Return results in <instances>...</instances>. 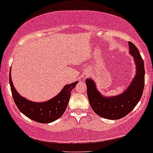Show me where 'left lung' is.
Listing matches in <instances>:
<instances>
[{
    "label": "left lung",
    "instance_id": "obj_1",
    "mask_svg": "<svg viewBox=\"0 0 153 153\" xmlns=\"http://www.w3.org/2000/svg\"><path fill=\"white\" fill-rule=\"evenodd\" d=\"M130 54L136 66V74L128 89L117 96L105 98L96 89V84L87 79L88 97L90 106L98 115L109 120H118L128 114L142 98L144 85V64L137 47L128 42Z\"/></svg>",
    "mask_w": 153,
    "mask_h": 153
}]
</instances>
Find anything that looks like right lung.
<instances>
[{
    "instance_id": "1",
    "label": "right lung",
    "mask_w": 153,
    "mask_h": 153,
    "mask_svg": "<svg viewBox=\"0 0 153 153\" xmlns=\"http://www.w3.org/2000/svg\"><path fill=\"white\" fill-rule=\"evenodd\" d=\"M9 74V83L13 99L19 111L30 119L40 123H49L60 117L66 109L69 101L71 92L78 82L67 85L57 96L50 101L36 103L25 99L14 88Z\"/></svg>"
}]
</instances>
